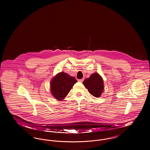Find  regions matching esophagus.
I'll use <instances>...</instances> for the list:
<instances>
[{
  "label": "esophagus",
  "mask_w": 150,
  "mask_h": 150,
  "mask_svg": "<svg viewBox=\"0 0 150 150\" xmlns=\"http://www.w3.org/2000/svg\"><path fill=\"white\" fill-rule=\"evenodd\" d=\"M83 80H84V79H79L78 81L79 82H81V83H82L83 81Z\"/></svg>",
  "instance_id": "esophagus-1"
}]
</instances>
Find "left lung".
<instances>
[{"mask_svg":"<svg viewBox=\"0 0 150 150\" xmlns=\"http://www.w3.org/2000/svg\"><path fill=\"white\" fill-rule=\"evenodd\" d=\"M83 84L89 93L97 98L100 97L105 89L103 78L97 72L93 73L89 78L86 79Z\"/></svg>","mask_w":150,"mask_h":150,"instance_id":"left-lung-1","label":"left lung"}]
</instances>
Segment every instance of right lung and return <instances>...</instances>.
<instances>
[{"label":"right lung","instance_id":"1","mask_svg":"<svg viewBox=\"0 0 150 150\" xmlns=\"http://www.w3.org/2000/svg\"><path fill=\"white\" fill-rule=\"evenodd\" d=\"M76 82V79L67 73L59 72L50 81V93L58 100H62L67 96Z\"/></svg>","mask_w":150,"mask_h":150}]
</instances>
